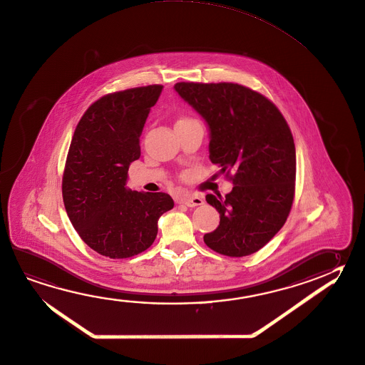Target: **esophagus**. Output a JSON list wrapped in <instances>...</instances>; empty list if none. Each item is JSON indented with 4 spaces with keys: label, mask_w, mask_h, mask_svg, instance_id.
<instances>
[{
    "label": "esophagus",
    "mask_w": 365,
    "mask_h": 365,
    "mask_svg": "<svg viewBox=\"0 0 365 365\" xmlns=\"http://www.w3.org/2000/svg\"><path fill=\"white\" fill-rule=\"evenodd\" d=\"M178 202L185 205L188 207H195V206L204 204V200L200 196H185V197H180Z\"/></svg>",
    "instance_id": "esophagus-1"
}]
</instances>
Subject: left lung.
I'll list each match as a JSON object with an SVG mask.
<instances>
[{"instance_id":"left-lung-1","label":"left lung","mask_w":365,"mask_h":365,"mask_svg":"<svg viewBox=\"0 0 365 365\" xmlns=\"http://www.w3.org/2000/svg\"><path fill=\"white\" fill-rule=\"evenodd\" d=\"M174 88L207 123L211 163L235 185L224 198L206 195L220 223L204 242L222 255H251L278 233L292 207L291 129L268 97L242 84L180 82Z\"/></svg>"}]
</instances>
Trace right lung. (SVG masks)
<instances>
[{"instance_id":"obj_1","label":"right lung","mask_w":365,"mask_h":365,"mask_svg":"<svg viewBox=\"0 0 365 365\" xmlns=\"http://www.w3.org/2000/svg\"><path fill=\"white\" fill-rule=\"evenodd\" d=\"M161 84L100 97L78 123L63 174L65 210L79 237L100 255L127 259L154 243L159 217L173 209L164 192L127 187L140 159V137Z\"/></svg>"}]
</instances>
